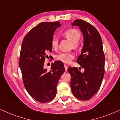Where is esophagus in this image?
<instances>
[{
    "label": "esophagus",
    "mask_w": 120,
    "mask_h": 120,
    "mask_svg": "<svg viewBox=\"0 0 120 120\" xmlns=\"http://www.w3.org/2000/svg\"><path fill=\"white\" fill-rule=\"evenodd\" d=\"M64 67H65V71H67L68 68V66L67 65H64Z\"/></svg>",
    "instance_id": "1"
}]
</instances>
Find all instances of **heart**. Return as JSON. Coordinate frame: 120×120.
Returning a JSON list of instances; mask_svg holds the SVG:
<instances>
[{
    "instance_id": "heart-1",
    "label": "heart",
    "mask_w": 120,
    "mask_h": 120,
    "mask_svg": "<svg viewBox=\"0 0 120 120\" xmlns=\"http://www.w3.org/2000/svg\"><path fill=\"white\" fill-rule=\"evenodd\" d=\"M63 35L73 43L74 48H78V42L81 38V34L78 30L75 29H68L63 33ZM58 45V41L56 37H53L51 41V46L53 49H56ZM74 55L71 52H62L56 55V60L65 64H69L74 59Z\"/></svg>"
}]
</instances>
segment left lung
<instances>
[{
	"instance_id": "8db88e82",
	"label": "left lung",
	"mask_w": 120,
	"mask_h": 120,
	"mask_svg": "<svg viewBox=\"0 0 120 120\" xmlns=\"http://www.w3.org/2000/svg\"><path fill=\"white\" fill-rule=\"evenodd\" d=\"M72 26H78L83 34L84 45L77 63L78 68L69 67L71 89L74 96L80 100H88L93 97L101 86L105 73V57L101 36L91 24L81 19L74 20Z\"/></svg>"
}]
</instances>
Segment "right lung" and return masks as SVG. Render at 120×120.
Returning <instances> with one entry per match:
<instances>
[{
    "mask_svg": "<svg viewBox=\"0 0 120 120\" xmlns=\"http://www.w3.org/2000/svg\"><path fill=\"white\" fill-rule=\"evenodd\" d=\"M60 26L59 22H41L30 30L22 42L19 65L24 86L30 96L41 103L55 98L57 84L65 70L60 61L52 64L49 70L44 68L47 53L52 50L54 33Z\"/></svg>",
    "mask_w": 120,
    "mask_h": 120,
    "instance_id": "obj_1",
    "label": "right lung"
}]
</instances>
